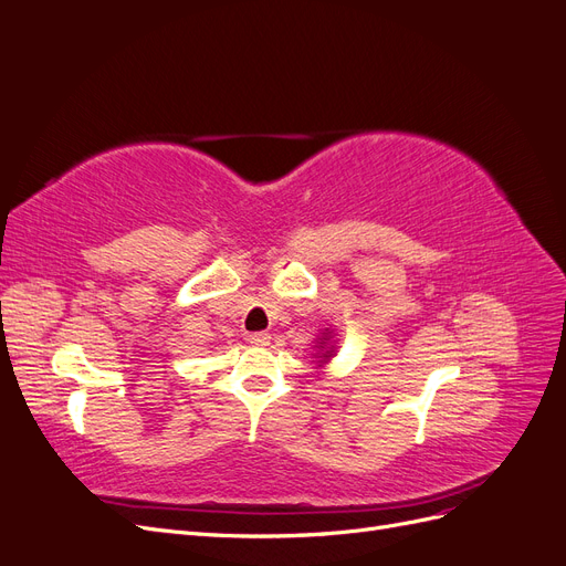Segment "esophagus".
<instances>
[{"label":"esophagus","mask_w":566,"mask_h":566,"mask_svg":"<svg viewBox=\"0 0 566 566\" xmlns=\"http://www.w3.org/2000/svg\"><path fill=\"white\" fill-rule=\"evenodd\" d=\"M248 342H250V345H254V347H269L271 345V335L269 333H252L248 337Z\"/></svg>","instance_id":"34e87169"}]
</instances>
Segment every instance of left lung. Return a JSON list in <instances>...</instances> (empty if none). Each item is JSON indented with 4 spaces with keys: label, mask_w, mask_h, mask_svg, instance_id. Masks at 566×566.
Here are the masks:
<instances>
[{
    "label": "left lung",
    "mask_w": 566,
    "mask_h": 566,
    "mask_svg": "<svg viewBox=\"0 0 566 566\" xmlns=\"http://www.w3.org/2000/svg\"><path fill=\"white\" fill-rule=\"evenodd\" d=\"M337 354V337L333 328H325L316 337V352L312 354L316 358V366L325 368V364H331V358Z\"/></svg>",
    "instance_id": "1"
}]
</instances>
